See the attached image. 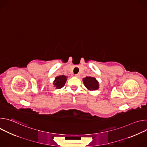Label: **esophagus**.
<instances>
[{"label": "esophagus", "instance_id": "esophagus-1", "mask_svg": "<svg viewBox=\"0 0 147 147\" xmlns=\"http://www.w3.org/2000/svg\"><path fill=\"white\" fill-rule=\"evenodd\" d=\"M75 77L78 78V77H80V74H76V75H75Z\"/></svg>", "mask_w": 147, "mask_h": 147}]
</instances>
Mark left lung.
Masks as SVG:
<instances>
[{
	"instance_id": "left-lung-1",
	"label": "left lung",
	"mask_w": 147,
	"mask_h": 147,
	"mask_svg": "<svg viewBox=\"0 0 147 147\" xmlns=\"http://www.w3.org/2000/svg\"><path fill=\"white\" fill-rule=\"evenodd\" d=\"M82 80L84 84L88 90L95 91L99 88V82L95 78L92 77H86Z\"/></svg>"
}]
</instances>
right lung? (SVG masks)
<instances>
[{
  "label": "right lung",
  "mask_w": 147,
  "mask_h": 147,
  "mask_svg": "<svg viewBox=\"0 0 147 147\" xmlns=\"http://www.w3.org/2000/svg\"><path fill=\"white\" fill-rule=\"evenodd\" d=\"M67 80V77L65 76H59L55 78L53 81V86L56 89H60L63 87Z\"/></svg>",
  "instance_id": "add662e5"
}]
</instances>
